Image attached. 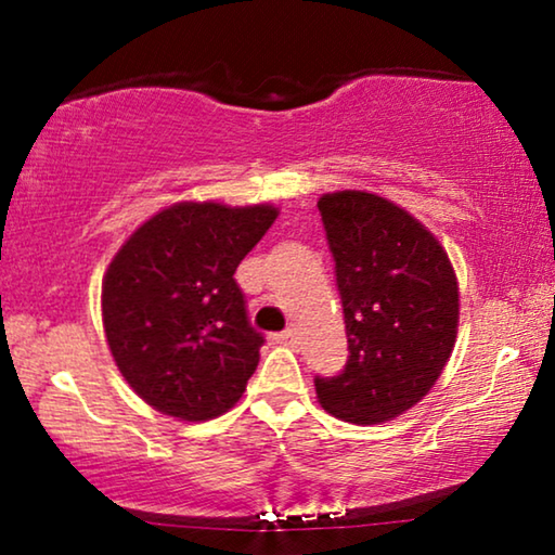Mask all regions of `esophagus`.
<instances>
[{"label": "esophagus", "mask_w": 555, "mask_h": 555, "mask_svg": "<svg viewBox=\"0 0 555 555\" xmlns=\"http://www.w3.org/2000/svg\"><path fill=\"white\" fill-rule=\"evenodd\" d=\"M295 331H283V333H275L272 336V344H280V346H293L295 344Z\"/></svg>", "instance_id": "1"}]
</instances>
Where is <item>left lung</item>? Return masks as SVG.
Here are the masks:
<instances>
[{"mask_svg": "<svg viewBox=\"0 0 555 555\" xmlns=\"http://www.w3.org/2000/svg\"><path fill=\"white\" fill-rule=\"evenodd\" d=\"M318 209L351 353L338 376H315L318 401L344 422H389L427 397L450 361L457 275L435 234L384 196L346 189Z\"/></svg>", "mask_w": 555, "mask_h": 555, "instance_id": "left-lung-1", "label": "left lung"}]
</instances>
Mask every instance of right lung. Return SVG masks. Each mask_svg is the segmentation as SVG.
Listing matches in <instances>:
<instances>
[{
    "mask_svg": "<svg viewBox=\"0 0 555 555\" xmlns=\"http://www.w3.org/2000/svg\"><path fill=\"white\" fill-rule=\"evenodd\" d=\"M278 219L270 204L179 202L124 242L103 278V328L128 386L156 412L207 422L260 361L234 270Z\"/></svg>",
    "mask_w": 555,
    "mask_h": 555,
    "instance_id": "add662e5",
    "label": "right lung"
}]
</instances>
